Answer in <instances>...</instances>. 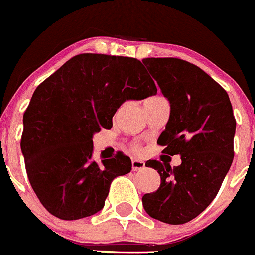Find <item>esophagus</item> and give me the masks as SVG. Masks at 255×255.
<instances>
[{"mask_svg": "<svg viewBox=\"0 0 255 255\" xmlns=\"http://www.w3.org/2000/svg\"><path fill=\"white\" fill-rule=\"evenodd\" d=\"M132 170L133 171H140V170H143L145 168V162L141 160H137V158H135V160H132Z\"/></svg>", "mask_w": 255, "mask_h": 255, "instance_id": "esophagus-1", "label": "esophagus"}]
</instances>
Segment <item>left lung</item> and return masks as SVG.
<instances>
[{"instance_id":"obj_1","label":"left lung","mask_w":255,"mask_h":255,"mask_svg":"<svg viewBox=\"0 0 255 255\" xmlns=\"http://www.w3.org/2000/svg\"><path fill=\"white\" fill-rule=\"evenodd\" d=\"M142 63L170 102V119L157 143L181 165L150 160L161 185L146 193L147 214L168 224H183L214 200L234 157L236 119L226 90L197 65L178 58H145Z\"/></svg>"}]
</instances>
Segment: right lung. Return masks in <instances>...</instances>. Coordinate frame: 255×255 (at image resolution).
<instances>
[{"label": "right lung", "instance_id": "right-lung-1", "mask_svg": "<svg viewBox=\"0 0 255 255\" xmlns=\"http://www.w3.org/2000/svg\"><path fill=\"white\" fill-rule=\"evenodd\" d=\"M156 93L140 60L94 53L75 55L37 87L23 115L21 150L48 212L73 221L104 207L113 180L132 165L122 152L93 160V135L112 128L123 103Z\"/></svg>", "mask_w": 255, "mask_h": 255}]
</instances>
